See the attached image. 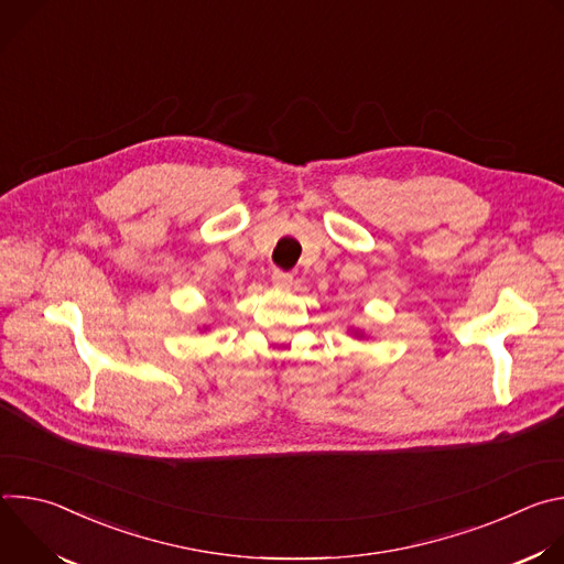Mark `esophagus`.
Here are the masks:
<instances>
[{
  "instance_id": "obj_1",
  "label": "esophagus",
  "mask_w": 564,
  "mask_h": 564,
  "mask_svg": "<svg viewBox=\"0 0 564 564\" xmlns=\"http://www.w3.org/2000/svg\"><path fill=\"white\" fill-rule=\"evenodd\" d=\"M272 283H274L276 288H290V285H292V274L281 272V270H274V272H272Z\"/></svg>"
}]
</instances>
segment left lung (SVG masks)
<instances>
[{"instance_id": "8db88e82", "label": "left lung", "mask_w": 564, "mask_h": 564, "mask_svg": "<svg viewBox=\"0 0 564 564\" xmlns=\"http://www.w3.org/2000/svg\"><path fill=\"white\" fill-rule=\"evenodd\" d=\"M350 333H352V337H357V339H364V337H366L364 330H359V328H350Z\"/></svg>"}]
</instances>
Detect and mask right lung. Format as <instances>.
I'll list each match as a JSON object with an SVG mask.
<instances>
[{"label": "right lung", "mask_w": 564, "mask_h": 564, "mask_svg": "<svg viewBox=\"0 0 564 564\" xmlns=\"http://www.w3.org/2000/svg\"><path fill=\"white\" fill-rule=\"evenodd\" d=\"M205 330H207V328H205Z\"/></svg>", "instance_id": "obj_1"}]
</instances>
